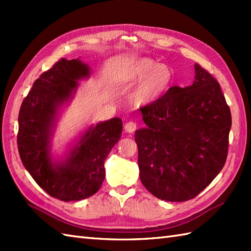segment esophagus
<instances>
[{"instance_id":"1","label":"esophagus","mask_w":251,"mask_h":251,"mask_svg":"<svg viewBox=\"0 0 251 251\" xmlns=\"http://www.w3.org/2000/svg\"><path fill=\"white\" fill-rule=\"evenodd\" d=\"M136 129H137V124L135 122L126 123V125H125V131L126 132H129V134H131V132H134Z\"/></svg>"}]
</instances>
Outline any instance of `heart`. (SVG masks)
Listing matches in <instances>:
<instances>
[{
	"label": "heart",
	"mask_w": 251,
	"mask_h": 251,
	"mask_svg": "<svg viewBox=\"0 0 251 251\" xmlns=\"http://www.w3.org/2000/svg\"><path fill=\"white\" fill-rule=\"evenodd\" d=\"M119 79L127 84L139 82L130 95V102L135 106H147L156 102L167 93L174 73L166 65L150 58H139L126 66Z\"/></svg>",
	"instance_id": "heart-1"
}]
</instances>
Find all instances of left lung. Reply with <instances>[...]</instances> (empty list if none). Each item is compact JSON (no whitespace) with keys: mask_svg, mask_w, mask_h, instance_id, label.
I'll list each match as a JSON object with an SVG mask.
<instances>
[{"mask_svg":"<svg viewBox=\"0 0 251 251\" xmlns=\"http://www.w3.org/2000/svg\"><path fill=\"white\" fill-rule=\"evenodd\" d=\"M193 84L170 87L140 109L146 127L136 130L139 176L159 200L194 199L226 161L231 111L220 85L195 63Z\"/></svg>","mask_w":251,"mask_h":251,"instance_id":"left-lung-1","label":"left lung"}]
</instances>
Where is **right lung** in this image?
I'll list each match as a JSON object with an SVG mask.
<instances>
[{
	"label": "right lung",
	"mask_w": 251,
	"mask_h": 251,
	"mask_svg": "<svg viewBox=\"0 0 251 251\" xmlns=\"http://www.w3.org/2000/svg\"><path fill=\"white\" fill-rule=\"evenodd\" d=\"M90 76L81 59L62 58L33 83L18 115V151L24 166L47 194L63 201L94 195L105 177L104 161L120 140L119 117L90 125L68 152L56 159L51 139L58 115L73 98L78 81Z\"/></svg>",
	"instance_id": "right-lung-1"
}]
</instances>
